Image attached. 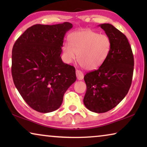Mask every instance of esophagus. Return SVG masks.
Segmentation results:
<instances>
[{
  "mask_svg": "<svg viewBox=\"0 0 147 147\" xmlns=\"http://www.w3.org/2000/svg\"><path fill=\"white\" fill-rule=\"evenodd\" d=\"M76 76H77V78L78 80H82L84 79V74L83 72L82 71H80V70H78L77 69L76 70Z\"/></svg>",
  "mask_w": 147,
  "mask_h": 147,
  "instance_id": "34e87169",
  "label": "esophagus"
}]
</instances>
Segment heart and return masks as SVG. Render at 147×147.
I'll return each instance as SVG.
<instances>
[{
    "mask_svg": "<svg viewBox=\"0 0 147 147\" xmlns=\"http://www.w3.org/2000/svg\"><path fill=\"white\" fill-rule=\"evenodd\" d=\"M111 50V40L106 35L92 30L74 32L69 37V43L63 46L64 59L71 63L78 55V62L84 69L94 70L100 67Z\"/></svg>",
    "mask_w": 147,
    "mask_h": 147,
    "instance_id": "1",
    "label": "heart"
}]
</instances>
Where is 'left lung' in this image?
<instances>
[{"label":"left lung","instance_id":"obj_1","mask_svg":"<svg viewBox=\"0 0 147 147\" xmlns=\"http://www.w3.org/2000/svg\"><path fill=\"white\" fill-rule=\"evenodd\" d=\"M111 40V50L104 63L84 76V104L90 111L104 113L116 107L132 84L134 57L127 38L109 23L100 25Z\"/></svg>","mask_w":147,"mask_h":147}]
</instances>
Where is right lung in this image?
<instances>
[{
  "label": "right lung",
  "instance_id": "1",
  "mask_svg": "<svg viewBox=\"0 0 147 147\" xmlns=\"http://www.w3.org/2000/svg\"><path fill=\"white\" fill-rule=\"evenodd\" d=\"M71 23L37 25L28 28L14 44L11 72L22 98L36 111L47 113L61 105L63 95L76 80L74 66L61 55L63 38Z\"/></svg>",
  "mask_w": 147,
  "mask_h": 147
}]
</instances>
